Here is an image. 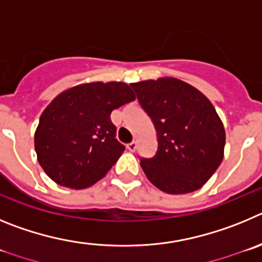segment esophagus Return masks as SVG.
I'll return each mask as SVG.
<instances>
[{
	"mask_svg": "<svg viewBox=\"0 0 262 262\" xmlns=\"http://www.w3.org/2000/svg\"><path fill=\"white\" fill-rule=\"evenodd\" d=\"M126 147H128L129 151H136V148H137V142H136V141H133V142L128 143V145H126Z\"/></svg>",
	"mask_w": 262,
	"mask_h": 262,
	"instance_id": "esophagus-1",
	"label": "esophagus"
}]
</instances>
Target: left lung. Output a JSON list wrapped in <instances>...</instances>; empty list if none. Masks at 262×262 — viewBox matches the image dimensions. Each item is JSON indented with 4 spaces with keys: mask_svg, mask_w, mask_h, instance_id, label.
<instances>
[{
    "mask_svg": "<svg viewBox=\"0 0 262 262\" xmlns=\"http://www.w3.org/2000/svg\"><path fill=\"white\" fill-rule=\"evenodd\" d=\"M130 86L158 137L154 157L140 159L145 175L169 194L200 189L223 159L226 133L214 105L201 91L171 77Z\"/></svg>",
    "mask_w": 262,
    "mask_h": 262,
    "instance_id": "8db88e82",
    "label": "left lung"
}]
</instances>
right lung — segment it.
<instances>
[{"label":"right lung","mask_w":262,"mask_h":262,"mask_svg":"<svg viewBox=\"0 0 262 262\" xmlns=\"http://www.w3.org/2000/svg\"><path fill=\"white\" fill-rule=\"evenodd\" d=\"M134 99L124 82L78 84L56 96L35 132V151L47 175L72 189L104 178L125 150L115 138L111 112Z\"/></svg>","instance_id":"1"}]
</instances>
